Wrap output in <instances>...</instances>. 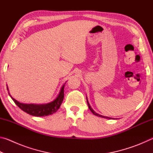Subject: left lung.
Segmentation results:
<instances>
[{
	"instance_id": "left-lung-1",
	"label": "left lung",
	"mask_w": 153,
	"mask_h": 153,
	"mask_svg": "<svg viewBox=\"0 0 153 153\" xmlns=\"http://www.w3.org/2000/svg\"><path fill=\"white\" fill-rule=\"evenodd\" d=\"M86 100H87V103H88V108H90V110L91 111V112L94 114V115H96V116H98V117H102V118H105V119H113V118H111V117H105V116H103V115H99V114L98 113H96L95 111L93 110V108L91 107V106H90V103H89V102H88V98H87V97H86Z\"/></svg>"
}]
</instances>
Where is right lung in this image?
Instances as JSON below:
<instances>
[{"instance_id":"add662e5","label":"right lung","mask_w":153,"mask_h":153,"mask_svg":"<svg viewBox=\"0 0 153 153\" xmlns=\"http://www.w3.org/2000/svg\"><path fill=\"white\" fill-rule=\"evenodd\" d=\"M66 82L61 88L60 92H59L57 97L53 101L46 103V104H25V103L19 102L13 98L10 93H9V94L15 104L24 112L30 114L31 115L35 116V117H43V116L45 117V116L52 115V114L55 113L60 107L64 98V86ZM7 88L9 92L7 85Z\"/></svg>"}]
</instances>
